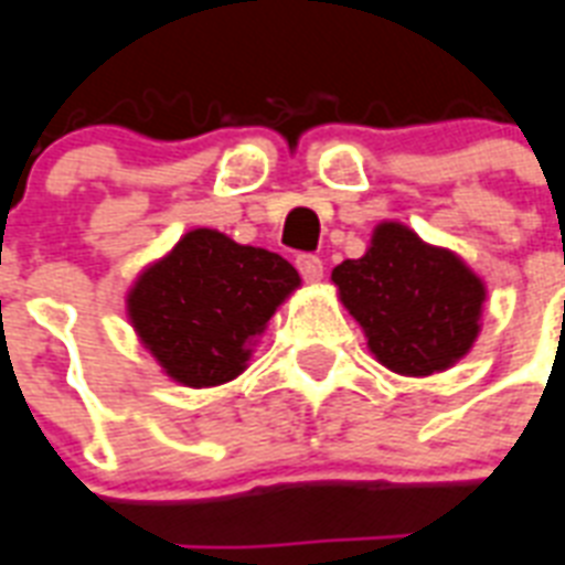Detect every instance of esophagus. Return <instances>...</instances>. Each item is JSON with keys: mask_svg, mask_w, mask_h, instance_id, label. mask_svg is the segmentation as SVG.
<instances>
[{"mask_svg": "<svg viewBox=\"0 0 565 565\" xmlns=\"http://www.w3.org/2000/svg\"><path fill=\"white\" fill-rule=\"evenodd\" d=\"M296 266H299L301 278L308 284H317L322 278V260L317 255H301L296 257Z\"/></svg>", "mask_w": 565, "mask_h": 565, "instance_id": "obj_1", "label": "esophagus"}]
</instances>
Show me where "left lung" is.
Listing matches in <instances>:
<instances>
[{
    "instance_id": "1",
    "label": "left lung",
    "mask_w": 565,
    "mask_h": 565,
    "mask_svg": "<svg viewBox=\"0 0 565 565\" xmlns=\"http://www.w3.org/2000/svg\"><path fill=\"white\" fill-rule=\"evenodd\" d=\"M331 281L375 361L395 375L451 370L481 334V275L404 222H377L363 257L334 266Z\"/></svg>"
}]
</instances>
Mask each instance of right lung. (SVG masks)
<instances>
[{
  "label": "right lung",
  "mask_w": 565,
  "mask_h": 565,
  "mask_svg": "<svg viewBox=\"0 0 565 565\" xmlns=\"http://www.w3.org/2000/svg\"><path fill=\"white\" fill-rule=\"evenodd\" d=\"M301 287L281 255L193 228L128 287L137 340L175 384L220 386L246 370L273 313Z\"/></svg>",
  "instance_id": "obj_1"
}]
</instances>
